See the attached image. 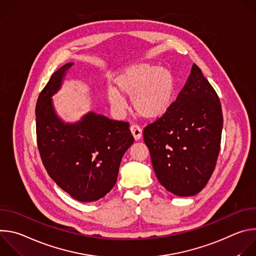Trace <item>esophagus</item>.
<instances>
[{
	"instance_id": "obj_1",
	"label": "esophagus",
	"mask_w": 256,
	"mask_h": 256,
	"mask_svg": "<svg viewBox=\"0 0 256 256\" xmlns=\"http://www.w3.org/2000/svg\"><path fill=\"white\" fill-rule=\"evenodd\" d=\"M130 132H132V134L134 140H138L142 138V130L138 126H134V124L132 126Z\"/></svg>"
}]
</instances>
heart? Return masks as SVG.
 Instances as JSON below:
<instances>
[{
  "label": "heart",
  "instance_id": "1",
  "mask_svg": "<svg viewBox=\"0 0 256 256\" xmlns=\"http://www.w3.org/2000/svg\"><path fill=\"white\" fill-rule=\"evenodd\" d=\"M175 82L164 66L138 62L122 68L114 80V88L106 93L108 103L116 114L126 110L124 96L132 97V106L142 120H156L165 116L173 102Z\"/></svg>",
  "mask_w": 256,
  "mask_h": 256
}]
</instances>
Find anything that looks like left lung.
<instances>
[{
    "instance_id": "obj_1",
    "label": "left lung",
    "mask_w": 256,
    "mask_h": 256,
    "mask_svg": "<svg viewBox=\"0 0 256 256\" xmlns=\"http://www.w3.org/2000/svg\"><path fill=\"white\" fill-rule=\"evenodd\" d=\"M222 128L220 99L194 64L169 112L144 130L155 174L166 190L192 196L206 186L220 151Z\"/></svg>"
}]
</instances>
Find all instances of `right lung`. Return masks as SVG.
Here are the masks:
<instances>
[{
  "mask_svg": "<svg viewBox=\"0 0 256 256\" xmlns=\"http://www.w3.org/2000/svg\"><path fill=\"white\" fill-rule=\"evenodd\" d=\"M72 66L68 62L56 70L40 92L35 108L36 136L50 178L72 198L90 202L112 190L122 156L134 138L128 122L94 112L75 122L60 118L52 96L62 88Z\"/></svg>",
  "mask_w": 256,
  "mask_h": 256,
  "instance_id": "right-lung-1",
  "label": "right lung"
}]
</instances>
